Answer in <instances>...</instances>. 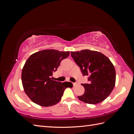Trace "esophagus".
<instances>
[{
    "label": "esophagus",
    "instance_id": "obj_1",
    "mask_svg": "<svg viewBox=\"0 0 134 134\" xmlns=\"http://www.w3.org/2000/svg\"><path fill=\"white\" fill-rule=\"evenodd\" d=\"M79 84V83L78 82H76L75 83H72V84H73L74 86H77V85H78Z\"/></svg>",
    "mask_w": 134,
    "mask_h": 134
}]
</instances>
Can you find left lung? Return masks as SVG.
<instances>
[{"label":"left lung","instance_id":"left-lung-1","mask_svg":"<svg viewBox=\"0 0 134 134\" xmlns=\"http://www.w3.org/2000/svg\"><path fill=\"white\" fill-rule=\"evenodd\" d=\"M71 56L83 75L88 76L89 83L82 84L85 92L78 99L92 104L102 102L115 86L116 71L111 61L100 52L90 50L71 51Z\"/></svg>","mask_w":134,"mask_h":134}]
</instances>
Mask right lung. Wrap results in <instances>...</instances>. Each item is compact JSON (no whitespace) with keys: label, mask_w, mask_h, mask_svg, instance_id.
Listing matches in <instances>:
<instances>
[{"label":"right lung","mask_w":134,"mask_h":134,"mask_svg":"<svg viewBox=\"0 0 134 134\" xmlns=\"http://www.w3.org/2000/svg\"><path fill=\"white\" fill-rule=\"evenodd\" d=\"M69 54V51L44 50L35 52L27 59L22 71V82L32 102L43 107L53 106L62 99L65 88L72 87L71 82H56L52 77V72Z\"/></svg>","instance_id":"right-lung-1"}]
</instances>
